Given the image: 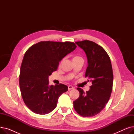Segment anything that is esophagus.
<instances>
[{
	"label": "esophagus",
	"mask_w": 134,
	"mask_h": 134,
	"mask_svg": "<svg viewBox=\"0 0 134 134\" xmlns=\"http://www.w3.org/2000/svg\"><path fill=\"white\" fill-rule=\"evenodd\" d=\"M68 90H70L73 89V88H74V87L72 86H71V85H69V86H68Z\"/></svg>",
	"instance_id": "esophagus-1"
}]
</instances>
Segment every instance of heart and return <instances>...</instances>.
Masks as SVG:
<instances>
[{"label": "heart", "mask_w": 134, "mask_h": 134, "mask_svg": "<svg viewBox=\"0 0 134 134\" xmlns=\"http://www.w3.org/2000/svg\"><path fill=\"white\" fill-rule=\"evenodd\" d=\"M81 58L79 57V56H74V57L73 58V60H75V59H80Z\"/></svg>", "instance_id": "1"}]
</instances>
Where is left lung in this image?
I'll return each instance as SVG.
<instances>
[{
    "mask_svg": "<svg viewBox=\"0 0 134 134\" xmlns=\"http://www.w3.org/2000/svg\"><path fill=\"white\" fill-rule=\"evenodd\" d=\"M75 43L85 52L88 66L85 77L92 85L90 90L84 92L78 87L80 96L73 102L77 113L82 117H92L105 108L108 102L113 86V71L108 54L104 49L94 42L83 40Z\"/></svg>",
    "mask_w": 134,
    "mask_h": 134,
    "instance_id": "8db88e82",
    "label": "left lung"
}]
</instances>
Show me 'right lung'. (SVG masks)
Returning a JSON list of instances; mask_svg holds the SVG:
<instances>
[{
    "label": "right lung",
    "mask_w": 134,
    "mask_h": 134,
    "mask_svg": "<svg viewBox=\"0 0 134 134\" xmlns=\"http://www.w3.org/2000/svg\"><path fill=\"white\" fill-rule=\"evenodd\" d=\"M76 46L71 42L41 41L25 52L21 65L19 87L26 107L34 113L46 115L56 107L59 97L67 86H50L48 77L58 68L59 62Z\"/></svg>",
    "instance_id": "1"
}]
</instances>
